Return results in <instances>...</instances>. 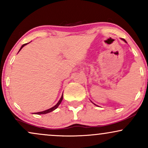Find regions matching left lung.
Listing matches in <instances>:
<instances>
[{"mask_svg": "<svg viewBox=\"0 0 148 148\" xmlns=\"http://www.w3.org/2000/svg\"><path fill=\"white\" fill-rule=\"evenodd\" d=\"M123 40H124V41H125V42H126V41H125V40H124V39H123ZM94 104H95V103H94ZM95 105H96V104H95ZM96 106H97V105H96Z\"/></svg>", "mask_w": 148, "mask_h": 148, "instance_id": "1", "label": "left lung"}]
</instances>
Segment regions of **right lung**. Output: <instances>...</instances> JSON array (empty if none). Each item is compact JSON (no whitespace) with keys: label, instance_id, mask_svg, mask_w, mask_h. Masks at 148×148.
<instances>
[{"label":"right lung","instance_id":"right-lung-1","mask_svg":"<svg viewBox=\"0 0 148 148\" xmlns=\"http://www.w3.org/2000/svg\"><path fill=\"white\" fill-rule=\"evenodd\" d=\"M27 44H28V43H27ZM27 44H24V45H22V46H21V49H19V51H18V52H19L20 51H21V49L22 48H23V47H24L25 45H26ZM62 99H63V95H62L61 96V98L60 99V100H59V101H58V103H56V104L55 106H54L53 107H52V108H49V109L46 110V111H41V112H37V113H35V114H38V115H40V114H46V113H50V112H51V111H54V110L56 109V108H58V107L59 105L60 104V103H61V101H62Z\"/></svg>","mask_w":148,"mask_h":148}]
</instances>
